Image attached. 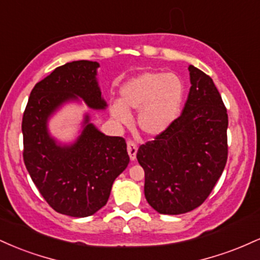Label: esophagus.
I'll return each mask as SVG.
<instances>
[{"mask_svg": "<svg viewBox=\"0 0 260 260\" xmlns=\"http://www.w3.org/2000/svg\"><path fill=\"white\" fill-rule=\"evenodd\" d=\"M127 151H128V155H129L131 160H136L137 151H138V147H137L136 143L128 142L127 143Z\"/></svg>", "mask_w": 260, "mask_h": 260, "instance_id": "1", "label": "esophagus"}]
</instances>
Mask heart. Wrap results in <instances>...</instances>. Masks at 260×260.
Instances as JSON below:
<instances>
[{
  "label": "heart",
  "instance_id": "obj_1",
  "mask_svg": "<svg viewBox=\"0 0 260 260\" xmlns=\"http://www.w3.org/2000/svg\"><path fill=\"white\" fill-rule=\"evenodd\" d=\"M184 85L176 74L144 72L121 88L120 103L110 106L118 124L131 122V111H138L137 124L147 136H159L174 123L181 111Z\"/></svg>",
  "mask_w": 260,
  "mask_h": 260
}]
</instances>
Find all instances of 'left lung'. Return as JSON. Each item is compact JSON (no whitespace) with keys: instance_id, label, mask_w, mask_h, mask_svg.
Listing matches in <instances>:
<instances>
[{"instance_id":"obj_1","label":"left lung","mask_w":260,"mask_h":260,"mask_svg":"<svg viewBox=\"0 0 260 260\" xmlns=\"http://www.w3.org/2000/svg\"><path fill=\"white\" fill-rule=\"evenodd\" d=\"M190 89L181 116L140 145L144 194L160 214L178 215L208 198L228 161L229 117L213 79L190 64Z\"/></svg>"}]
</instances>
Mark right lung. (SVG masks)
<instances>
[{"instance_id": "obj_1", "label": "right lung", "mask_w": 260, "mask_h": 260, "mask_svg": "<svg viewBox=\"0 0 260 260\" xmlns=\"http://www.w3.org/2000/svg\"><path fill=\"white\" fill-rule=\"evenodd\" d=\"M92 61L59 66L35 84L23 115V159L40 194L59 214L85 217L109 201L113 181L129 162L127 144L90 123L85 113L82 132L72 144H61L49 132V120L59 107L82 99L92 110H105Z\"/></svg>"}]
</instances>
